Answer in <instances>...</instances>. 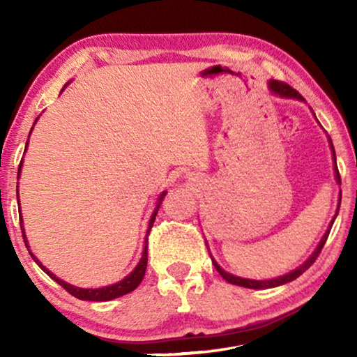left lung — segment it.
Instances as JSON below:
<instances>
[{
    "mask_svg": "<svg viewBox=\"0 0 357 357\" xmlns=\"http://www.w3.org/2000/svg\"><path fill=\"white\" fill-rule=\"evenodd\" d=\"M270 89H271L273 92H275V94L281 96V97H294V99L305 100L304 97H302V96L299 94V92H297L296 89H292V87H291L289 84H286V82H282V81H271V82H270ZM330 143H331V139H330ZM331 149H333V159H335V164H336V158H335V148H333V144H331ZM335 170H336V180H338V183H341V177H340L338 167H335ZM338 208H340V206H338ZM336 214H338V213H336ZM336 214H335V218H336ZM335 218H333V221H331V224H330L328 231L325 232L324 238H321L320 243H319V247H317V250H315L314 253H312V257L309 258V260H307L302 266L297 268V270L291 271V273H287V275L281 276V278H276V280L255 281V280H245V278L234 276V275H231V273H226V271H224L222 268L219 266L218 263L214 261L213 258H211V260H213V265H214V268H216V270H218L219 275H221V276L224 278V280H226L227 282H231V284H236V286L248 287V289H268V287H276V286L286 284V282L294 281L296 278H299V276L302 275V273H304L305 270H309V268H310L312 265H314L315 260H317V257L320 255L321 248H324V245H325L326 238H328V234H330V231H331V226H333V222H335Z\"/></svg>",
    "mask_w": 357,
    "mask_h": 357,
    "instance_id": "left-lung-1",
    "label": "left lung"
}]
</instances>
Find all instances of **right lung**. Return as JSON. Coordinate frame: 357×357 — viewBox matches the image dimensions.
Masks as SVG:
<instances>
[{
	"instance_id": "right-lung-1",
	"label": "right lung",
	"mask_w": 357,
	"mask_h": 357,
	"mask_svg": "<svg viewBox=\"0 0 357 357\" xmlns=\"http://www.w3.org/2000/svg\"><path fill=\"white\" fill-rule=\"evenodd\" d=\"M21 165H22V160H21V164H19V170H21ZM19 170H17V178H19ZM164 197H165V192L159 197L158 206H155L153 216H151V219H149V229H148V234H146L144 250H143V255H141V260H139V263H138V266H136L135 270L131 271L130 275L125 278V280H121L120 282H116V284L100 287V289H82V287H75V286L68 284V282H65V281H61L60 278H56L55 275H53V273L48 271L47 268L43 266L42 263L38 261L36 257L32 255V252H29V253H31V257L33 258V260H36L37 265L40 266L42 270L45 271L47 275L52 278V280H55V281L58 282V284H60L61 287H65V289H66L68 292H70L71 296L77 297V299H81V301H94V302H104V301H112V299H116V297H120V296L128 294V292L135 291L136 287L139 286V282L143 281V278H144L146 266H148V236H149V232H151V227H153V224H154V219H155V216H158V211H159L160 204H162ZM17 202H19V195H17ZM21 229H22V224H21ZM22 238H24V242L27 243V241H26V234H24V229H22ZM26 247H27V245H26Z\"/></svg>"
}]
</instances>
